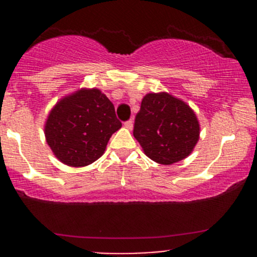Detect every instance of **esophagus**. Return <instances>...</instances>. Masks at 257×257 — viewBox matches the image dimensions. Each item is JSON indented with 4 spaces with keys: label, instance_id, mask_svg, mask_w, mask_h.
I'll list each match as a JSON object with an SVG mask.
<instances>
[{
    "label": "esophagus",
    "instance_id": "1",
    "mask_svg": "<svg viewBox=\"0 0 257 257\" xmlns=\"http://www.w3.org/2000/svg\"><path fill=\"white\" fill-rule=\"evenodd\" d=\"M124 126H125L126 129H129V131H132V129H133V120H126L125 123H124Z\"/></svg>",
    "mask_w": 257,
    "mask_h": 257
}]
</instances>
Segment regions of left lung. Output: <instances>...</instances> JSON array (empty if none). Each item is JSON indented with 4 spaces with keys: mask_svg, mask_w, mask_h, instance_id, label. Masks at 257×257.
I'll return each mask as SVG.
<instances>
[{
    "mask_svg": "<svg viewBox=\"0 0 257 257\" xmlns=\"http://www.w3.org/2000/svg\"><path fill=\"white\" fill-rule=\"evenodd\" d=\"M134 138L158 164L172 165L191 154L200 137L196 114L167 92L148 93L136 116Z\"/></svg>",
    "mask_w": 257,
    "mask_h": 257,
    "instance_id": "1",
    "label": "left lung"
}]
</instances>
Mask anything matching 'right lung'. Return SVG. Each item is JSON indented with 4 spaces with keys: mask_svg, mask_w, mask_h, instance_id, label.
Listing matches in <instances>:
<instances>
[{
    "mask_svg": "<svg viewBox=\"0 0 257 257\" xmlns=\"http://www.w3.org/2000/svg\"><path fill=\"white\" fill-rule=\"evenodd\" d=\"M120 126L113 103L102 90L80 88L52 108L45 136L59 162L82 168L102 157L112 134Z\"/></svg>",
    "mask_w": 257,
    "mask_h": 257,
    "instance_id": "obj_1",
    "label": "right lung"
}]
</instances>
